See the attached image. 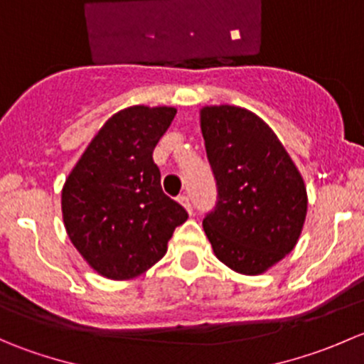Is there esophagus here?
<instances>
[{
    "mask_svg": "<svg viewBox=\"0 0 364 364\" xmlns=\"http://www.w3.org/2000/svg\"><path fill=\"white\" fill-rule=\"evenodd\" d=\"M178 203L183 205V208L186 209L188 213H192V203H190V197L186 196V193H181V196L178 197Z\"/></svg>",
    "mask_w": 364,
    "mask_h": 364,
    "instance_id": "obj_1",
    "label": "esophagus"
}]
</instances>
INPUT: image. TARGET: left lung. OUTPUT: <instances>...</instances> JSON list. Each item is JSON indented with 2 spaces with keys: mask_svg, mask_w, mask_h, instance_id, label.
Returning a JSON list of instances; mask_svg holds the SVG:
<instances>
[{
  "mask_svg": "<svg viewBox=\"0 0 364 364\" xmlns=\"http://www.w3.org/2000/svg\"><path fill=\"white\" fill-rule=\"evenodd\" d=\"M218 203L203 220L220 262L260 274L294 250L306 218L303 176L257 114L236 105L200 109Z\"/></svg>",
  "mask_w": 364,
  "mask_h": 364,
  "instance_id": "1",
  "label": "left lung"
}]
</instances>
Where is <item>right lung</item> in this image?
<instances>
[{"label": "right lung", "mask_w": 364, "mask_h": 364, "mask_svg": "<svg viewBox=\"0 0 364 364\" xmlns=\"http://www.w3.org/2000/svg\"><path fill=\"white\" fill-rule=\"evenodd\" d=\"M174 107L134 105L105 121L68 174L61 192L67 234L98 274L130 280L165 255L188 213L167 197L153 149Z\"/></svg>", "instance_id": "add662e5"}]
</instances>
